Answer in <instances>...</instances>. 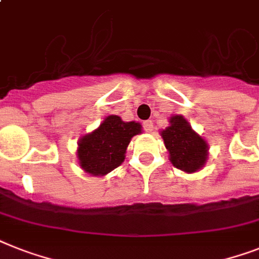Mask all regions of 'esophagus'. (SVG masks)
Here are the masks:
<instances>
[{"instance_id": "esophagus-1", "label": "esophagus", "mask_w": 259, "mask_h": 259, "mask_svg": "<svg viewBox=\"0 0 259 259\" xmlns=\"http://www.w3.org/2000/svg\"><path fill=\"white\" fill-rule=\"evenodd\" d=\"M144 129L145 132H148V133H151L153 130H154V123H153V121H145L144 122Z\"/></svg>"}]
</instances>
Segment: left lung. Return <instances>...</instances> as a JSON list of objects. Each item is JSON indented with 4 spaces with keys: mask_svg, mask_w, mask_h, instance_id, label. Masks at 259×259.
<instances>
[{
    "mask_svg": "<svg viewBox=\"0 0 259 259\" xmlns=\"http://www.w3.org/2000/svg\"><path fill=\"white\" fill-rule=\"evenodd\" d=\"M161 136L169 151L170 161L177 169L195 173L203 167L207 161L209 146L182 115H173L170 126L161 132Z\"/></svg>",
    "mask_w": 259,
    "mask_h": 259,
    "instance_id": "left-lung-1",
    "label": "left lung"
}]
</instances>
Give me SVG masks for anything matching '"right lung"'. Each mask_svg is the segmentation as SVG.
I'll return each instance as SVG.
<instances>
[{
  "label": "right lung",
  "mask_w": 259,
  "mask_h": 259,
  "mask_svg": "<svg viewBox=\"0 0 259 259\" xmlns=\"http://www.w3.org/2000/svg\"><path fill=\"white\" fill-rule=\"evenodd\" d=\"M140 133L141 123L123 122L118 115H109L98 129L78 141L79 166L96 177L106 176L123 162L130 140Z\"/></svg>",
  "instance_id": "1"
}]
</instances>
